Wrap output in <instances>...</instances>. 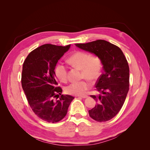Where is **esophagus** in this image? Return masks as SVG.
<instances>
[{"mask_svg":"<svg viewBox=\"0 0 150 150\" xmlns=\"http://www.w3.org/2000/svg\"><path fill=\"white\" fill-rule=\"evenodd\" d=\"M88 96H78V98H88Z\"/></svg>","mask_w":150,"mask_h":150,"instance_id":"34e87169","label":"esophagus"}]
</instances>
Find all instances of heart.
<instances>
[{
	"instance_id": "heart-1",
	"label": "heart",
	"mask_w": 150,
	"mask_h": 150,
	"mask_svg": "<svg viewBox=\"0 0 150 150\" xmlns=\"http://www.w3.org/2000/svg\"><path fill=\"white\" fill-rule=\"evenodd\" d=\"M68 62L72 66L81 69V78H86L91 81H96L100 77L103 69L101 58L97 55H91L88 52L78 51L74 52L68 59ZM55 74L57 79L64 83L67 80V67L62 63L55 67ZM91 87L87 79L73 82L65 89L66 92L71 95H83Z\"/></svg>"
}]
</instances>
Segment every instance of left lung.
Returning a JSON list of instances; mask_svg holds the SVG:
<instances>
[{"label":"left lung","mask_w":150,"mask_h":150,"mask_svg":"<svg viewBox=\"0 0 150 150\" xmlns=\"http://www.w3.org/2000/svg\"><path fill=\"white\" fill-rule=\"evenodd\" d=\"M76 46L101 58L103 72L95 85L101 94L91 95L96 104L89 110V115L98 122L110 120L120 111L129 91L128 61L120 47L106 40H97Z\"/></svg>","instance_id":"8db88e82"}]
</instances>
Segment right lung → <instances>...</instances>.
Here are the masks:
<instances>
[{
  "mask_svg": "<svg viewBox=\"0 0 150 150\" xmlns=\"http://www.w3.org/2000/svg\"><path fill=\"white\" fill-rule=\"evenodd\" d=\"M71 45L59 46L44 44L31 51L24 62L21 83L32 110L40 119L56 122L66 116L68 108L74 98L62 95L59 100L53 98L61 95L55 67L58 61L69 49Z\"/></svg>",
  "mask_w": 150,
  "mask_h": 150,
  "instance_id": "obj_1",
  "label": "right lung"
}]
</instances>
